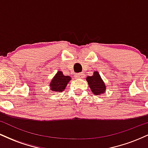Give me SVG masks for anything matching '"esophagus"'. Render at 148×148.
Returning a JSON list of instances; mask_svg holds the SVG:
<instances>
[{
    "mask_svg": "<svg viewBox=\"0 0 148 148\" xmlns=\"http://www.w3.org/2000/svg\"><path fill=\"white\" fill-rule=\"evenodd\" d=\"M84 73H81V74H76V77L78 78V79H81V78H84Z\"/></svg>",
    "mask_w": 148,
    "mask_h": 148,
    "instance_id": "esophagus-1",
    "label": "esophagus"
}]
</instances>
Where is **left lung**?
Here are the masks:
<instances>
[{
    "label": "left lung",
    "instance_id": "left-lung-1",
    "mask_svg": "<svg viewBox=\"0 0 148 148\" xmlns=\"http://www.w3.org/2000/svg\"><path fill=\"white\" fill-rule=\"evenodd\" d=\"M86 81H88V86L94 95H100L106 92V86L97 71H95L92 76H87Z\"/></svg>",
    "mask_w": 148,
    "mask_h": 148
}]
</instances>
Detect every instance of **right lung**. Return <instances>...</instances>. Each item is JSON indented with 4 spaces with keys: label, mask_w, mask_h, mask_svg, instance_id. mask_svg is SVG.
Masks as SVG:
<instances>
[{
    "label": "right lung",
    "mask_w": 148,
    "mask_h": 148,
    "mask_svg": "<svg viewBox=\"0 0 148 148\" xmlns=\"http://www.w3.org/2000/svg\"><path fill=\"white\" fill-rule=\"evenodd\" d=\"M71 79L72 78L69 76H64L61 71H58L49 84L51 90L54 92L63 91Z\"/></svg>",
    "instance_id": "1"
}]
</instances>
